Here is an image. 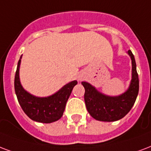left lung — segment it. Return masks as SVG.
I'll use <instances>...</instances> for the list:
<instances>
[{"label": "left lung", "mask_w": 151, "mask_h": 151, "mask_svg": "<svg viewBox=\"0 0 151 151\" xmlns=\"http://www.w3.org/2000/svg\"><path fill=\"white\" fill-rule=\"evenodd\" d=\"M132 58V79L128 90L119 96H108L97 92L87 82H81L85 88V102L88 113L99 121L112 122L124 118L134 105L139 93V76L136 63L132 50H128Z\"/></svg>", "instance_id": "8db88e82"}]
</instances>
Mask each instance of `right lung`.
<instances>
[{
    "label": "right lung",
    "instance_id": "obj_1",
    "mask_svg": "<svg viewBox=\"0 0 151 151\" xmlns=\"http://www.w3.org/2000/svg\"><path fill=\"white\" fill-rule=\"evenodd\" d=\"M19 64L20 59L18 62L16 71L14 87L17 99L23 111L34 121L49 124L58 120L63 116L66 102L78 81H71L52 96L42 98L36 97L27 93L20 85L19 78Z\"/></svg>",
    "mask_w": 151,
    "mask_h": 151
}]
</instances>
